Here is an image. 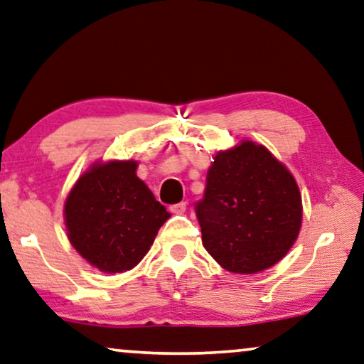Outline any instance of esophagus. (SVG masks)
<instances>
[{
    "mask_svg": "<svg viewBox=\"0 0 364 364\" xmlns=\"http://www.w3.org/2000/svg\"><path fill=\"white\" fill-rule=\"evenodd\" d=\"M170 210H171L173 214L181 215V214L186 213V203H178V204H175V205H171Z\"/></svg>",
    "mask_w": 364,
    "mask_h": 364,
    "instance_id": "esophagus-1",
    "label": "esophagus"
}]
</instances>
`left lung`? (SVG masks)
<instances>
[{
	"mask_svg": "<svg viewBox=\"0 0 364 364\" xmlns=\"http://www.w3.org/2000/svg\"><path fill=\"white\" fill-rule=\"evenodd\" d=\"M196 215L203 245L222 268L255 274L283 259L302 225L299 186L262 144L217 151Z\"/></svg>",
	"mask_w": 364,
	"mask_h": 364,
	"instance_id": "obj_1",
	"label": "left lung"
}]
</instances>
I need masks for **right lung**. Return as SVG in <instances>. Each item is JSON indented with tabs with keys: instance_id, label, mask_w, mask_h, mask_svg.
Segmentation results:
<instances>
[{
	"instance_id": "1",
	"label": "right lung",
	"mask_w": 364,
	"mask_h": 364,
	"mask_svg": "<svg viewBox=\"0 0 364 364\" xmlns=\"http://www.w3.org/2000/svg\"><path fill=\"white\" fill-rule=\"evenodd\" d=\"M137 166L135 160H97L65 199L70 243L102 273L137 267L171 215L137 176Z\"/></svg>"
}]
</instances>
